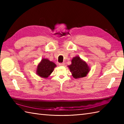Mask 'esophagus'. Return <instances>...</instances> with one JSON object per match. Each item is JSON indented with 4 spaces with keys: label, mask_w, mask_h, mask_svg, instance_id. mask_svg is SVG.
I'll use <instances>...</instances> for the list:
<instances>
[{
    "label": "esophagus",
    "mask_w": 124,
    "mask_h": 124,
    "mask_svg": "<svg viewBox=\"0 0 124 124\" xmlns=\"http://www.w3.org/2000/svg\"><path fill=\"white\" fill-rule=\"evenodd\" d=\"M59 65H60V66H64V65H65V63H60L59 64Z\"/></svg>",
    "instance_id": "1"
}]
</instances>
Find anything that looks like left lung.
Here are the masks:
<instances>
[{
	"instance_id": "1",
	"label": "left lung",
	"mask_w": 124,
	"mask_h": 124,
	"mask_svg": "<svg viewBox=\"0 0 124 124\" xmlns=\"http://www.w3.org/2000/svg\"><path fill=\"white\" fill-rule=\"evenodd\" d=\"M68 67L73 78L76 79L86 77L90 70L86 62L78 56L73 58L71 60V64Z\"/></svg>"
}]
</instances>
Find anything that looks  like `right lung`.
<instances>
[{
  "instance_id": "1",
  "label": "right lung",
  "mask_w": 124,
  "mask_h": 124,
  "mask_svg": "<svg viewBox=\"0 0 124 124\" xmlns=\"http://www.w3.org/2000/svg\"><path fill=\"white\" fill-rule=\"evenodd\" d=\"M56 67V65L54 62L48 59H43L38 65L36 73L42 78H46L51 74Z\"/></svg>"
}]
</instances>
